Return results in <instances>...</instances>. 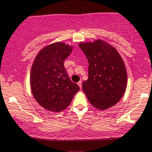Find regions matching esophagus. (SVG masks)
I'll return each instance as SVG.
<instances>
[{
  "label": "esophagus",
  "instance_id": "1",
  "mask_svg": "<svg viewBox=\"0 0 152 152\" xmlns=\"http://www.w3.org/2000/svg\"><path fill=\"white\" fill-rule=\"evenodd\" d=\"M78 86L80 87V88H81V87H82V81H79L78 82Z\"/></svg>",
  "mask_w": 152,
  "mask_h": 152
}]
</instances>
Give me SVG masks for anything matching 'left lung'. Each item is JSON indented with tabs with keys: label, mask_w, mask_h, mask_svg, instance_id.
<instances>
[{
	"label": "left lung",
	"mask_w": 152,
	"mask_h": 152,
	"mask_svg": "<svg viewBox=\"0 0 152 152\" xmlns=\"http://www.w3.org/2000/svg\"><path fill=\"white\" fill-rule=\"evenodd\" d=\"M78 46L89 64L88 79L82 83L89 102L102 110L115 105L126 87V70L121 56L102 40L80 43Z\"/></svg>",
	"instance_id": "obj_1"
}]
</instances>
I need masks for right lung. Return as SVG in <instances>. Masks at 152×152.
<instances>
[{
    "label": "right lung",
    "mask_w": 152,
    "mask_h": 152,
    "mask_svg": "<svg viewBox=\"0 0 152 152\" xmlns=\"http://www.w3.org/2000/svg\"><path fill=\"white\" fill-rule=\"evenodd\" d=\"M72 48L61 42L48 45L40 50L31 68L33 95L40 105L50 111L59 112L66 109L80 89L71 81L64 64Z\"/></svg>",
    "instance_id": "right-lung-1"
}]
</instances>
